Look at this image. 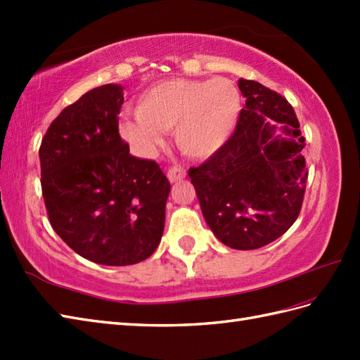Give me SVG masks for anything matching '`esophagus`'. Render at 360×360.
Listing matches in <instances>:
<instances>
[{
    "label": "esophagus",
    "instance_id": "obj_1",
    "mask_svg": "<svg viewBox=\"0 0 360 360\" xmlns=\"http://www.w3.org/2000/svg\"><path fill=\"white\" fill-rule=\"evenodd\" d=\"M186 174H187V173H186L184 168L174 165V167L170 168V170H168L167 178L170 179V182H178V181H181V179H184Z\"/></svg>",
    "mask_w": 360,
    "mask_h": 360
}]
</instances>
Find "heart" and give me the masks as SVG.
<instances>
[{
    "instance_id": "obj_1",
    "label": "heart",
    "mask_w": 360,
    "mask_h": 360,
    "mask_svg": "<svg viewBox=\"0 0 360 360\" xmlns=\"http://www.w3.org/2000/svg\"><path fill=\"white\" fill-rule=\"evenodd\" d=\"M241 97L231 80L170 79L145 89L136 102L137 119L120 120V134L143 156H151L172 131L184 155L205 159L232 136Z\"/></svg>"
}]
</instances>
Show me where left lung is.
<instances>
[{
	"label": "left lung",
	"instance_id": "obj_1",
	"mask_svg": "<svg viewBox=\"0 0 360 360\" xmlns=\"http://www.w3.org/2000/svg\"><path fill=\"white\" fill-rule=\"evenodd\" d=\"M238 88L246 105L235 133L188 176L217 238L232 249L252 250L295 223L308 172L304 137L286 98L254 80L240 79Z\"/></svg>",
	"mask_w": 360,
	"mask_h": 360
}]
</instances>
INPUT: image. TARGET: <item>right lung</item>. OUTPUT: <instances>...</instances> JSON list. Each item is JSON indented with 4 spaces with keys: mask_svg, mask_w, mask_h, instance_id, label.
<instances>
[{
    "mask_svg": "<svg viewBox=\"0 0 360 360\" xmlns=\"http://www.w3.org/2000/svg\"><path fill=\"white\" fill-rule=\"evenodd\" d=\"M124 88L98 86L66 106L40 147L49 223L89 262L128 266L159 246L170 182L155 160L129 155L119 134Z\"/></svg>",
    "mask_w": 360,
    "mask_h": 360,
    "instance_id": "add662e5",
    "label": "right lung"
}]
</instances>
